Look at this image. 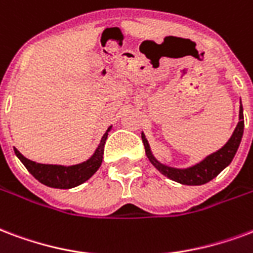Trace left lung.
Segmentation results:
<instances>
[{"instance_id": "1", "label": "left lung", "mask_w": 253, "mask_h": 253, "mask_svg": "<svg viewBox=\"0 0 253 253\" xmlns=\"http://www.w3.org/2000/svg\"><path fill=\"white\" fill-rule=\"evenodd\" d=\"M243 131H244V115H243V107L240 106L239 123H237L232 136L229 138V141L226 142L220 150L208 155L207 158L201 161L200 164L194 165V166L188 168V169H175V168H169V166L160 164L151 154L149 143L146 141L143 134H142V141H143V145H145L147 158L164 175L182 185H203L209 182L214 177H217L220 174V171H222L228 165L231 164L233 157L236 154L237 149H239V145H240Z\"/></svg>"}]
</instances>
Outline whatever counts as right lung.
I'll list each match as a JSON object with an SVG mask.
<instances>
[{
    "label": "right lung",
    "mask_w": 253,
    "mask_h": 253,
    "mask_svg": "<svg viewBox=\"0 0 253 253\" xmlns=\"http://www.w3.org/2000/svg\"><path fill=\"white\" fill-rule=\"evenodd\" d=\"M111 127H108L107 132L102 136V141L99 143L98 149L93 155L83 164L74 165V166H60V165H45L37 164L28 160L20 151L14 149V153L20 158L28 171L41 184L46 185L49 188L56 189H71L83 184L87 179L91 178L95 171L100 168L104 154V143L107 139L108 131Z\"/></svg>",
    "instance_id": "right-lung-1"
}]
</instances>
